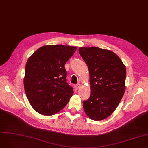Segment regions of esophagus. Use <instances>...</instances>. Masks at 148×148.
<instances>
[{"label": "esophagus", "instance_id": "esophagus-1", "mask_svg": "<svg viewBox=\"0 0 148 148\" xmlns=\"http://www.w3.org/2000/svg\"><path fill=\"white\" fill-rule=\"evenodd\" d=\"M79 87H80V84H76V85L75 86V88L76 90L79 89Z\"/></svg>", "mask_w": 148, "mask_h": 148}]
</instances>
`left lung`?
I'll return each mask as SVG.
<instances>
[{"instance_id":"8db88e82","label":"left lung","mask_w":148,"mask_h":148,"mask_svg":"<svg viewBox=\"0 0 148 148\" xmlns=\"http://www.w3.org/2000/svg\"><path fill=\"white\" fill-rule=\"evenodd\" d=\"M90 74L91 95L83 101L86 114L94 121L110 116L118 106L125 90L126 67L111 51L97 47L79 48Z\"/></svg>"}]
</instances>
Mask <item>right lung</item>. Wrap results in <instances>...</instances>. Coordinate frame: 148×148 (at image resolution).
Here are the masks:
<instances>
[{"label":"right lung","mask_w":148,"mask_h":148,"mask_svg":"<svg viewBox=\"0 0 148 148\" xmlns=\"http://www.w3.org/2000/svg\"><path fill=\"white\" fill-rule=\"evenodd\" d=\"M76 50L75 46L46 45L28 58L24 88L31 106L38 113L56 114L73 95V88L67 82L64 65Z\"/></svg>","instance_id":"right-lung-1"}]
</instances>
